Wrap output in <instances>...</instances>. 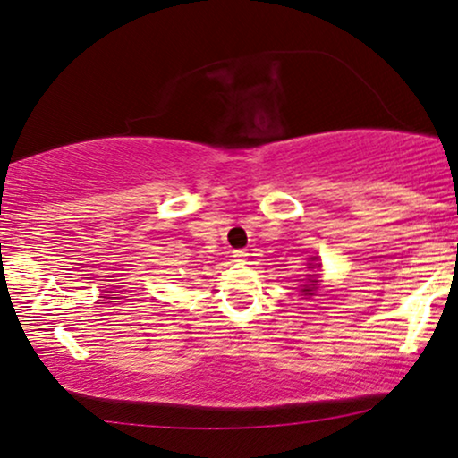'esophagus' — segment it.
Returning <instances> with one entry per match:
<instances>
[{"label":"esophagus","mask_w":458,"mask_h":458,"mask_svg":"<svg viewBox=\"0 0 458 458\" xmlns=\"http://www.w3.org/2000/svg\"><path fill=\"white\" fill-rule=\"evenodd\" d=\"M233 256L239 259V262H245V259H248L250 253H248V250H235V251H233Z\"/></svg>","instance_id":"34e87169"}]
</instances>
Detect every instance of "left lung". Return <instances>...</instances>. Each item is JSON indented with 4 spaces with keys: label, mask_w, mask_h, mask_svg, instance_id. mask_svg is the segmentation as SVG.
Listing matches in <instances>:
<instances>
[{
    "label": "left lung",
    "mask_w": 458,
    "mask_h": 458,
    "mask_svg": "<svg viewBox=\"0 0 458 458\" xmlns=\"http://www.w3.org/2000/svg\"><path fill=\"white\" fill-rule=\"evenodd\" d=\"M311 262H318V258H311ZM311 266H315V268H319V264H311ZM311 266H309V268H311ZM307 283L309 284H305V288H302V293L305 294H313V291H318V274H307Z\"/></svg>",
    "instance_id": "left-lung-1"
}]
</instances>
